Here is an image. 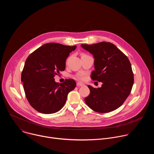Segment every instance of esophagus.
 Returning a JSON list of instances; mask_svg holds the SVG:
<instances>
[{
    "label": "esophagus",
    "mask_w": 154,
    "mask_h": 154,
    "mask_svg": "<svg viewBox=\"0 0 154 154\" xmlns=\"http://www.w3.org/2000/svg\"><path fill=\"white\" fill-rule=\"evenodd\" d=\"M77 86H84V85L82 83H80V82H77Z\"/></svg>",
    "instance_id": "obj_1"
}]
</instances>
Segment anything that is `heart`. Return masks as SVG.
<instances>
[{
  "label": "heart",
  "instance_id": "1",
  "mask_svg": "<svg viewBox=\"0 0 154 154\" xmlns=\"http://www.w3.org/2000/svg\"><path fill=\"white\" fill-rule=\"evenodd\" d=\"M74 77L77 79V80H82L83 79V76L81 74H76Z\"/></svg>",
  "mask_w": 154,
  "mask_h": 154
}]
</instances>
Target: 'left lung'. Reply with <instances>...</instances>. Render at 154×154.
Instances as JSON below:
<instances>
[{
  "label": "left lung",
  "mask_w": 154,
  "mask_h": 154,
  "mask_svg": "<svg viewBox=\"0 0 154 154\" xmlns=\"http://www.w3.org/2000/svg\"><path fill=\"white\" fill-rule=\"evenodd\" d=\"M81 46L94 58L95 70L91 78L102 82L98 88L88 86L90 94L85 99V103L98 113L115 110L126 100L134 85V73L128 58L111 42Z\"/></svg>",
  "instance_id": "left-lung-1"
}]
</instances>
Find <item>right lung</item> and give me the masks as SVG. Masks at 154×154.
<instances>
[{
    "instance_id": "right-lung-1",
    "label": "right lung",
    "mask_w": 154,
    "mask_h": 154,
    "mask_svg": "<svg viewBox=\"0 0 154 154\" xmlns=\"http://www.w3.org/2000/svg\"><path fill=\"white\" fill-rule=\"evenodd\" d=\"M76 47L48 43L27 57L21 82L29 103L38 112L52 114L60 111L68 93L75 88L73 79L58 83L55 82L54 77L65 69L66 58Z\"/></svg>"
}]
</instances>
